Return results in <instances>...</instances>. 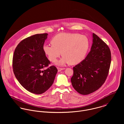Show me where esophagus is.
I'll return each mask as SVG.
<instances>
[{
  "label": "esophagus",
  "mask_w": 124,
  "mask_h": 124,
  "mask_svg": "<svg viewBox=\"0 0 124 124\" xmlns=\"http://www.w3.org/2000/svg\"><path fill=\"white\" fill-rule=\"evenodd\" d=\"M57 69H58V71H62V70H64V69H65V68H61L58 67V68H57Z\"/></svg>",
  "instance_id": "esophagus-1"
}]
</instances>
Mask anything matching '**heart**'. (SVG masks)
<instances>
[{
	"mask_svg": "<svg viewBox=\"0 0 124 124\" xmlns=\"http://www.w3.org/2000/svg\"><path fill=\"white\" fill-rule=\"evenodd\" d=\"M51 42L52 44H44L43 50L52 62L62 53L63 56L56 63L59 66L79 63L85 59L89 47L87 37L78 33H61L54 36Z\"/></svg>",
	"mask_w": 124,
	"mask_h": 124,
	"instance_id": "obj_1",
	"label": "heart"
}]
</instances>
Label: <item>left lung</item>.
Here are the masks:
<instances>
[{"label":"left lung","instance_id":"8db88e82","mask_svg":"<svg viewBox=\"0 0 124 124\" xmlns=\"http://www.w3.org/2000/svg\"><path fill=\"white\" fill-rule=\"evenodd\" d=\"M93 43L85 58L73 68L71 83L79 93L88 94L99 88L105 83L111 62L108 46L99 37L92 34Z\"/></svg>","mask_w":124,"mask_h":124}]
</instances>
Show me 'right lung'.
Here are the masks:
<instances>
[{"label":"right lung","instance_id":"right-lung-1","mask_svg":"<svg viewBox=\"0 0 124 124\" xmlns=\"http://www.w3.org/2000/svg\"><path fill=\"white\" fill-rule=\"evenodd\" d=\"M48 35L37 34L22 40L13 57V71L18 81L27 91L37 94L52 85L58 71L54 66L43 70L50 63L43 50Z\"/></svg>","mask_w":124,"mask_h":124}]
</instances>
